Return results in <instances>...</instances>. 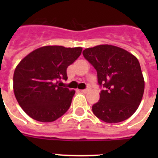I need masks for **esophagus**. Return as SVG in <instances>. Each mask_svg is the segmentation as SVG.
<instances>
[{"instance_id":"obj_1","label":"esophagus","mask_w":158,"mask_h":158,"mask_svg":"<svg viewBox=\"0 0 158 158\" xmlns=\"http://www.w3.org/2000/svg\"><path fill=\"white\" fill-rule=\"evenodd\" d=\"M89 90H90V89H89V88H87V89H83V90H81V92H82V93H88V92H89Z\"/></svg>"}]
</instances>
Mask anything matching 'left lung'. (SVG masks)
<instances>
[{"label": "left lung", "instance_id": "obj_1", "mask_svg": "<svg viewBox=\"0 0 158 158\" xmlns=\"http://www.w3.org/2000/svg\"><path fill=\"white\" fill-rule=\"evenodd\" d=\"M83 55L97 72L104 87L93 112L106 123L126 120L138 109L144 93L145 81L139 60L124 49L104 44L87 48Z\"/></svg>", "mask_w": 158, "mask_h": 158}]
</instances>
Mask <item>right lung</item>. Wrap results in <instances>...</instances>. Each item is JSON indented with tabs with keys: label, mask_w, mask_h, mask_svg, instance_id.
I'll list each match as a JSON object with an SVG mask.
<instances>
[{
	"label": "right lung",
	"mask_w": 158,
	"mask_h": 158,
	"mask_svg": "<svg viewBox=\"0 0 158 158\" xmlns=\"http://www.w3.org/2000/svg\"><path fill=\"white\" fill-rule=\"evenodd\" d=\"M81 51V47L45 46L19 62L13 74L14 94L31 118L51 123L68 111L75 91L58 81L67 80V67L77 59Z\"/></svg>",
	"instance_id": "add662e5"
}]
</instances>
